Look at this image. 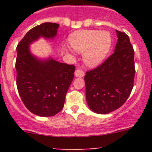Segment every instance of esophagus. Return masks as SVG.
<instances>
[{"label": "esophagus", "instance_id": "34e87169", "mask_svg": "<svg viewBox=\"0 0 152 152\" xmlns=\"http://www.w3.org/2000/svg\"><path fill=\"white\" fill-rule=\"evenodd\" d=\"M74 74L76 77H83L85 76V73L82 70H79V69H77V70H75Z\"/></svg>", "mask_w": 152, "mask_h": 152}]
</instances>
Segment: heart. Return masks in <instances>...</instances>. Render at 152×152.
I'll use <instances>...</instances> for the list:
<instances>
[{
  "label": "heart",
  "mask_w": 152,
  "mask_h": 152,
  "mask_svg": "<svg viewBox=\"0 0 152 152\" xmlns=\"http://www.w3.org/2000/svg\"><path fill=\"white\" fill-rule=\"evenodd\" d=\"M70 46L76 52L83 53V59L90 67L100 65L108 55L113 43L110 34L96 30H82L69 37Z\"/></svg>",
  "instance_id": "heart-1"
}]
</instances>
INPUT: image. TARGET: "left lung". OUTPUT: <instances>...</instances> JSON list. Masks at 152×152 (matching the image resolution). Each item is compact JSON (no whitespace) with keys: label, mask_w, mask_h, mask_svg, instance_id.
Listing matches in <instances>:
<instances>
[{"label":"left lung","mask_w":152,"mask_h":152,"mask_svg":"<svg viewBox=\"0 0 152 152\" xmlns=\"http://www.w3.org/2000/svg\"><path fill=\"white\" fill-rule=\"evenodd\" d=\"M116 34L118 42L114 53L85 76L87 105L98 114H107L121 107L134 84L133 47L125 33L116 30Z\"/></svg>","instance_id":"1"}]
</instances>
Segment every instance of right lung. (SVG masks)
<instances>
[{"label": "right lung", "mask_w": 152, "mask_h": 152, "mask_svg": "<svg viewBox=\"0 0 152 152\" xmlns=\"http://www.w3.org/2000/svg\"><path fill=\"white\" fill-rule=\"evenodd\" d=\"M59 25L43 23L26 33L17 46V87L27 109L41 117L57 114L64 107L66 93L74 76L75 66L49 56L32 54L30 45L39 38L52 40Z\"/></svg>", "instance_id": "1"}]
</instances>
